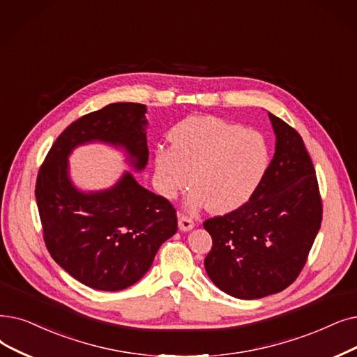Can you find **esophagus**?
<instances>
[{"label": "esophagus", "mask_w": 357, "mask_h": 357, "mask_svg": "<svg viewBox=\"0 0 357 357\" xmlns=\"http://www.w3.org/2000/svg\"><path fill=\"white\" fill-rule=\"evenodd\" d=\"M178 226L181 230L183 231H188L194 227V220L191 219L190 215H185V214H179L178 217Z\"/></svg>", "instance_id": "1"}]
</instances>
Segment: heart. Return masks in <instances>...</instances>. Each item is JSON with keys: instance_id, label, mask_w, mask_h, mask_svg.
Wrapping results in <instances>:
<instances>
[{"instance_id": "b5f03b06", "label": "heart", "mask_w": 357, "mask_h": 357, "mask_svg": "<svg viewBox=\"0 0 357 357\" xmlns=\"http://www.w3.org/2000/svg\"><path fill=\"white\" fill-rule=\"evenodd\" d=\"M170 143L172 147L154 154L160 187L166 197H174L191 172L190 210L207 204L215 213L236 210L254 195L270 163L264 135L213 116L181 121L170 132Z\"/></svg>"}]
</instances>
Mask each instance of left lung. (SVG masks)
<instances>
[{"label": "left lung", "mask_w": 357, "mask_h": 357, "mask_svg": "<svg viewBox=\"0 0 357 357\" xmlns=\"http://www.w3.org/2000/svg\"><path fill=\"white\" fill-rule=\"evenodd\" d=\"M275 153L248 203L204 222L213 246L204 259L210 280L230 296L259 299L296 280L322 220L311 158L299 132L268 114Z\"/></svg>", "instance_id": "left-lung-1"}]
</instances>
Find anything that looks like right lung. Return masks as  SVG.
<instances>
[{
  "mask_svg": "<svg viewBox=\"0 0 357 357\" xmlns=\"http://www.w3.org/2000/svg\"><path fill=\"white\" fill-rule=\"evenodd\" d=\"M147 107L118 102L68 126L39 169L36 203L46 248L56 264L80 283L116 291L150 270L160 245L178 230L176 210L126 172L114 187L82 191L70 178L71 151L105 143L127 153L138 170L149 162Z\"/></svg>",
  "mask_w": 357,
  "mask_h": 357,
  "instance_id": "1",
  "label": "right lung"
}]
</instances>
